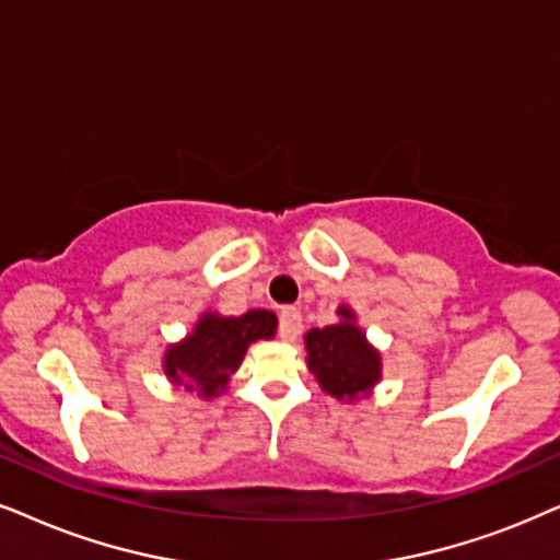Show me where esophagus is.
<instances>
[{"label": "esophagus", "instance_id": "1", "mask_svg": "<svg viewBox=\"0 0 560 560\" xmlns=\"http://www.w3.org/2000/svg\"><path fill=\"white\" fill-rule=\"evenodd\" d=\"M302 332V313L296 307H287L281 310V317H279V336L284 338V341H294L296 336Z\"/></svg>", "mask_w": 560, "mask_h": 560}]
</instances>
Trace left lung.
<instances>
[{"mask_svg":"<svg viewBox=\"0 0 560 560\" xmlns=\"http://www.w3.org/2000/svg\"><path fill=\"white\" fill-rule=\"evenodd\" d=\"M336 325L313 328L304 336L307 366L325 393L338 400H359L372 393L382 377L380 351L366 341L351 307H338Z\"/></svg>","mask_w":560,"mask_h":560,"instance_id":"obj_1","label":"left lung"}]
</instances>
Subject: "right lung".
I'll use <instances>...</instances> for the list:
<instances>
[{
    "label": "right lung",
    "mask_w": 560,
    "mask_h": 560,
    "mask_svg": "<svg viewBox=\"0 0 560 560\" xmlns=\"http://www.w3.org/2000/svg\"><path fill=\"white\" fill-rule=\"evenodd\" d=\"M273 313L247 310L240 317L203 313L194 330L165 351V374L173 385H183L198 398H214L228 390L230 374L243 364L247 346L260 338H273Z\"/></svg>",
    "instance_id": "right-lung-1"
}]
</instances>
